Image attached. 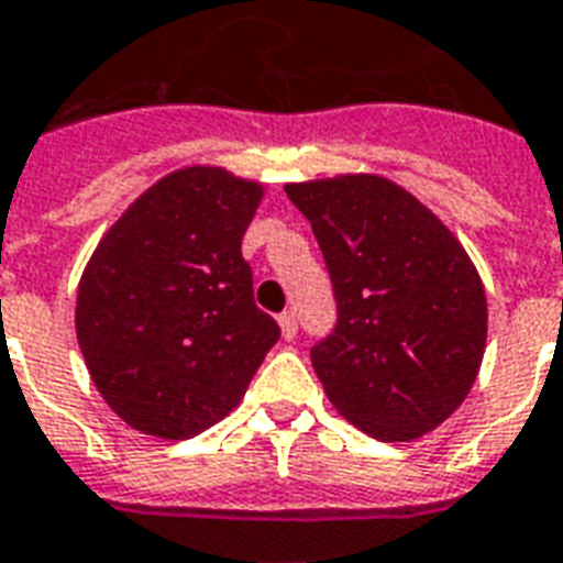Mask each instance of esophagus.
Instances as JSON below:
<instances>
[{
	"mask_svg": "<svg viewBox=\"0 0 563 563\" xmlns=\"http://www.w3.org/2000/svg\"><path fill=\"white\" fill-rule=\"evenodd\" d=\"M277 322H280V331H283V336H286V340H292V336L298 334V316H295L292 310L280 313V319H277Z\"/></svg>",
	"mask_w": 563,
	"mask_h": 563,
	"instance_id": "esophagus-1",
	"label": "esophagus"
}]
</instances>
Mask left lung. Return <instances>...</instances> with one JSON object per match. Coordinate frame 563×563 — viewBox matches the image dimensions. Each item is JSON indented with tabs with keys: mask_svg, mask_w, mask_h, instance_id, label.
Instances as JSON below:
<instances>
[{
	"mask_svg": "<svg viewBox=\"0 0 563 563\" xmlns=\"http://www.w3.org/2000/svg\"><path fill=\"white\" fill-rule=\"evenodd\" d=\"M322 247L334 334L310 361L340 415L378 441H411L460 409L486 349V289L460 239L376 173L286 185Z\"/></svg>",
	"mask_w": 563,
	"mask_h": 563,
	"instance_id": "1",
	"label": "left lung"
}]
</instances>
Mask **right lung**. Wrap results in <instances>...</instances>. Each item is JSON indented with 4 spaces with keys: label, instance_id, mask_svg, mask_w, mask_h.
I'll return each instance as SVG.
<instances>
[{
    "label": "right lung",
    "instance_id": "right-lung-1",
    "mask_svg": "<svg viewBox=\"0 0 563 563\" xmlns=\"http://www.w3.org/2000/svg\"><path fill=\"white\" fill-rule=\"evenodd\" d=\"M265 185L181 166L124 208L86 262L77 343L103 402L154 439L235 409L280 328L253 303L241 239Z\"/></svg>",
    "mask_w": 563,
    "mask_h": 563
}]
</instances>
